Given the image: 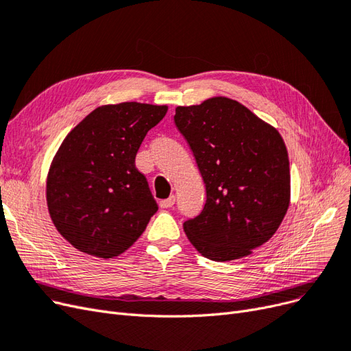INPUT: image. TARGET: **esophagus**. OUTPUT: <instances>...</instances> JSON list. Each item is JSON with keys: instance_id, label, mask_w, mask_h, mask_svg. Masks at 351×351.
Here are the masks:
<instances>
[{"instance_id": "obj_1", "label": "esophagus", "mask_w": 351, "mask_h": 351, "mask_svg": "<svg viewBox=\"0 0 351 351\" xmlns=\"http://www.w3.org/2000/svg\"><path fill=\"white\" fill-rule=\"evenodd\" d=\"M173 204H175V195H171L169 198L160 201V207L162 208H171Z\"/></svg>"}]
</instances>
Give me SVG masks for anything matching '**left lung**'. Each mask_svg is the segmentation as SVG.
I'll return each mask as SVG.
<instances>
[{
    "instance_id": "obj_1",
    "label": "left lung",
    "mask_w": 351,
    "mask_h": 351,
    "mask_svg": "<svg viewBox=\"0 0 351 351\" xmlns=\"http://www.w3.org/2000/svg\"><path fill=\"white\" fill-rule=\"evenodd\" d=\"M173 119L207 191L204 208L184 223L188 239L213 261L250 255L276 233L289 208L290 169L281 135L228 97L179 106Z\"/></svg>"
}]
</instances>
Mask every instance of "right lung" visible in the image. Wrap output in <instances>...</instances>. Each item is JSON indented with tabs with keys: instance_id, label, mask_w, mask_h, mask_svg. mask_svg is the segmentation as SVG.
<instances>
[{
	"instance_id": "1",
	"label": "right lung",
	"mask_w": 351,
	"mask_h": 351,
	"mask_svg": "<svg viewBox=\"0 0 351 351\" xmlns=\"http://www.w3.org/2000/svg\"><path fill=\"white\" fill-rule=\"evenodd\" d=\"M166 112L137 101L100 106L62 141L47 199L55 228L78 251L118 256L145 230L159 207L135 156Z\"/></svg>"
}]
</instances>
